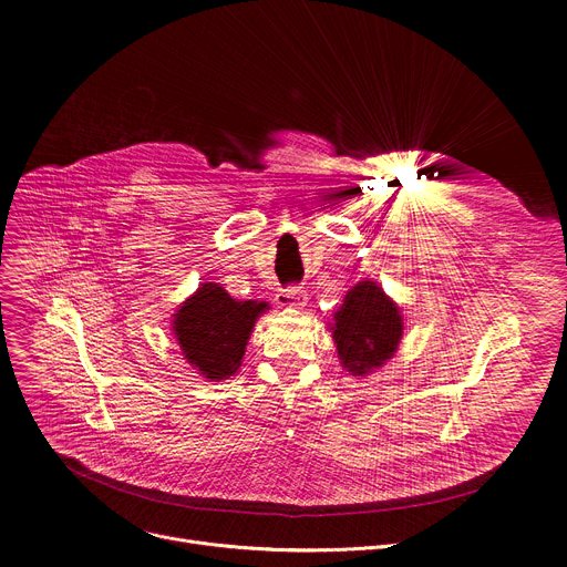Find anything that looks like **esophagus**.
Here are the masks:
<instances>
[{"label": "esophagus", "mask_w": 567, "mask_h": 567, "mask_svg": "<svg viewBox=\"0 0 567 567\" xmlns=\"http://www.w3.org/2000/svg\"><path fill=\"white\" fill-rule=\"evenodd\" d=\"M276 302L280 307H305L307 305V293L302 287H287L276 293Z\"/></svg>", "instance_id": "1"}]
</instances>
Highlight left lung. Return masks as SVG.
<instances>
[{
  "mask_svg": "<svg viewBox=\"0 0 567 567\" xmlns=\"http://www.w3.org/2000/svg\"><path fill=\"white\" fill-rule=\"evenodd\" d=\"M330 330L343 368L354 377H365L396 352L403 318L377 282L361 280L346 293Z\"/></svg>",
  "mask_w": 567,
  "mask_h": 567,
  "instance_id": "obj_1",
  "label": "left lung"
}]
</instances>
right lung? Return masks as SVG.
<instances>
[{
	"instance_id": "1",
	"label": "right lung",
	"mask_w": 567,
	"mask_h": 567,
	"mask_svg": "<svg viewBox=\"0 0 567 567\" xmlns=\"http://www.w3.org/2000/svg\"><path fill=\"white\" fill-rule=\"evenodd\" d=\"M265 300H235L224 287L204 282L175 313L173 332L184 359L208 381L233 377L245 357Z\"/></svg>"
}]
</instances>
